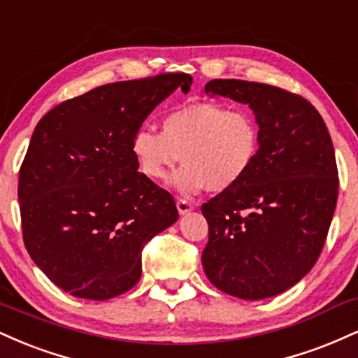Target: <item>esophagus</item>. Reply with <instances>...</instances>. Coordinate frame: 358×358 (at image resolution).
Returning a JSON list of instances; mask_svg holds the SVG:
<instances>
[{
    "mask_svg": "<svg viewBox=\"0 0 358 358\" xmlns=\"http://www.w3.org/2000/svg\"><path fill=\"white\" fill-rule=\"evenodd\" d=\"M176 210H178L180 215H187L193 210V205L188 200H185V198H178L176 200Z\"/></svg>",
    "mask_w": 358,
    "mask_h": 358,
    "instance_id": "obj_1",
    "label": "esophagus"
}]
</instances>
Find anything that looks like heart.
I'll return each instance as SVG.
<instances>
[{
	"instance_id": "b5f03b06",
	"label": "heart",
	"mask_w": 358,
	"mask_h": 358,
	"mask_svg": "<svg viewBox=\"0 0 358 358\" xmlns=\"http://www.w3.org/2000/svg\"><path fill=\"white\" fill-rule=\"evenodd\" d=\"M260 127L245 108L215 101L193 103L163 116L162 131L141 127L131 138L138 170L152 182H165L182 160L171 185L185 196L235 187L255 165Z\"/></svg>"
}]
</instances>
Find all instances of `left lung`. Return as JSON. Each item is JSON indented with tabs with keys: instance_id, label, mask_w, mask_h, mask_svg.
I'll list each match as a JSON object with an SVG mask.
<instances>
[{
	"instance_id": "8db88e82",
	"label": "left lung",
	"mask_w": 358,
	"mask_h": 358,
	"mask_svg": "<svg viewBox=\"0 0 358 358\" xmlns=\"http://www.w3.org/2000/svg\"><path fill=\"white\" fill-rule=\"evenodd\" d=\"M205 92L248 105L260 127L252 170L201 206L205 275L243 300L283 294L315 265L334 218L338 173L329 130L305 98L277 86L212 80Z\"/></svg>"
}]
</instances>
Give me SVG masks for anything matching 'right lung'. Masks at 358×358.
Segmentation results:
<instances>
[{
    "label": "right lung",
    "mask_w": 358,
    "mask_h": 358,
    "mask_svg": "<svg viewBox=\"0 0 358 358\" xmlns=\"http://www.w3.org/2000/svg\"><path fill=\"white\" fill-rule=\"evenodd\" d=\"M192 76L118 81L59 103L38 122L20 170L29 257L73 296L108 300L135 287L141 250L178 220L173 196L138 171L131 138Z\"/></svg>",
    "instance_id": "right-lung-1"
}]
</instances>
